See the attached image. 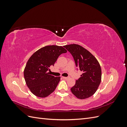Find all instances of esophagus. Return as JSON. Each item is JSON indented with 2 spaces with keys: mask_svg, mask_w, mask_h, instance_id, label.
<instances>
[{
  "mask_svg": "<svg viewBox=\"0 0 127 127\" xmlns=\"http://www.w3.org/2000/svg\"><path fill=\"white\" fill-rule=\"evenodd\" d=\"M63 78L65 79H68L69 78V77H63Z\"/></svg>",
  "mask_w": 127,
  "mask_h": 127,
  "instance_id": "esophagus-1",
  "label": "esophagus"
}]
</instances>
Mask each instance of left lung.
I'll list each match as a JSON object with an SVG mask.
<instances>
[{"instance_id": "8db88e82", "label": "left lung", "mask_w": 127, "mask_h": 127, "mask_svg": "<svg viewBox=\"0 0 127 127\" xmlns=\"http://www.w3.org/2000/svg\"><path fill=\"white\" fill-rule=\"evenodd\" d=\"M64 47L74 58L76 67L83 72L71 88L72 93L82 99L92 96L101 81L102 71L99 63L91 52L78 44L66 45Z\"/></svg>"}]
</instances>
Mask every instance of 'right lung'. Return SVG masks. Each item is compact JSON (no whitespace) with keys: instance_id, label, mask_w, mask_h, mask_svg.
Here are the masks:
<instances>
[{"instance_id":"add662e5","label":"right lung","mask_w":127,"mask_h":127,"mask_svg":"<svg viewBox=\"0 0 127 127\" xmlns=\"http://www.w3.org/2000/svg\"><path fill=\"white\" fill-rule=\"evenodd\" d=\"M61 46L48 45L34 52L27 62L24 76L31 92L39 97H47L55 90L60 77L49 74L50 67L54 66L58 58L66 53Z\"/></svg>"}]
</instances>
